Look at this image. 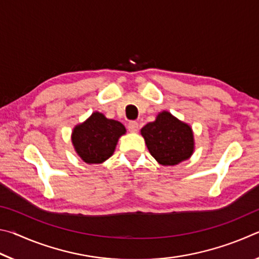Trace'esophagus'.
Masks as SVG:
<instances>
[{
    "instance_id": "esophagus-1",
    "label": "esophagus",
    "mask_w": 259,
    "mask_h": 259,
    "mask_svg": "<svg viewBox=\"0 0 259 259\" xmlns=\"http://www.w3.org/2000/svg\"><path fill=\"white\" fill-rule=\"evenodd\" d=\"M128 129L130 133H137L138 131V123L136 121H130L128 123Z\"/></svg>"
}]
</instances>
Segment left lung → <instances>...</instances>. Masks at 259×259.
<instances>
[{
  "instance_id": "1",
  "label": "left lung",
  "mask_w": 259,
  "mask_h": 259,
  "mask_svg": "<svg viewBox=\"0 0 259 259\" xmlns=\"http://www.w3.org/2000/svg\"><path fill=\"white\" fill-rule=\"evenodd\" d=\"M151 155L162 165H176L190 159L194 152L192 128L172 114L163 111L155 121L140 130Z\"/></svg>"
}]
</instances>
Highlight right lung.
Segmentation results:
<instances>
[{
    "instance_id": "obj_1",
    "label": "right lung",
    "mask_w": 259,
    "mask_h": 259,
    "mask_svg": "<svg viewBox=\"0 0 259 259\" xmlns=\"http://www.w3.org/2000/svg\"><path fill=\"white\" fill-rule=\"evenodd\" d=\"M124 134L125 128L121 122L95 112L83 123L75 125L72 143L77 155L85 163L97 164L113 155L119 138Z\"/></svg>"
}]
</instances>
